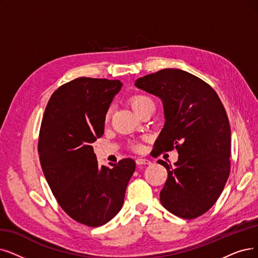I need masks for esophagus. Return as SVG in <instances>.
Returning <instances> with one entry per match:
<instances>
[{
  "mask_svg": "<svg viewBox=\"0 0 258 258\" xmlns=\"http://www.w3.org/2000/svg\"><path fill=\"white\" fill-rule=\"evenodd\" d=\"M137 164L138 165H149V164H151V162L149 161V160H147V159H137Z\"/></svg>",
  "mask_w": 258,
  "mask_h": 258,
  "instance_id": "obj_1",
  "label": "esophagus"
}]
</instances>
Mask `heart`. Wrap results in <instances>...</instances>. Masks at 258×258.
I'll return each mask as SVG.
<instances>
[{
    "mask_svg": "<svg viewBox=\"0 0 258 258\" xmlns=\"http://www.w3.org/2000/svg\"><path fill=\"white\" fill-rule=\"evenodd\" d=\"M149 102H152V100L145 96V95H135L133 97H131L130 99V104H131V107L133 108V110H135L136 112L140 111L141 108H143L145 105L149 104ZM108 117V115H107ZM133 148H135L136 150H140L142 148V146L140 145V144H133Z\"/></svg>",
    "mask_w": 258,
    "mask_h": 258,
    "instance_id": "heart-1",
    "label": "heart"
}]
</instances>
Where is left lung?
<instances>
[{
  "label": "left lung",
  "instance_id": "left-lung-1",
  "mask_svg": "<svg viewBox=\"0 0 258 258\" xmlns=\"http://www.w3.org/2000/svg\"><path fill=\"white\" fill-rule=\"evenodd\" d=\"M135 85L163 102L165 123L153 150L179 153L174 166L158 161L168 172L160 201L178 217L197 218L217 201L230 174L231 128L222 102L207 82L179 69L161 70Z\"/></svg>",
  "mask_w": 258,
  "mask_h": 258
}]
</instances>
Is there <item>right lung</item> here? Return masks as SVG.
<instances>
[{"label": "right lung", "mask_w": 258, "mask_h": 258, "mask_svg": "<svg viewBox=\"0 0 258 258\" xmlns=\"http://www.w3.org/2000/svg\"><path fill=\"white\" fill-rule=\"evenodd\" d=\"M119 80L79 77L50 96L41 122V167L62 210L88 226L104 225L120 211L136 162L99 166L92 143L104 135Z\"/></svg>", "instance_id": "obj_1"}]
</instances>
